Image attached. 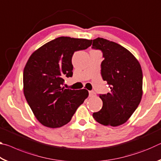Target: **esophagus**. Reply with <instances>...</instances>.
I'll use <instances>...</instances> for the list:
<instances>
[{
	"mask_svg": "<svg viewBox=\"0 0 161 161\" xmlns=\"http://www.w3.org/2000/svg\"><path fill=\"white\" fill-rule=\"evenodd\" d=\"M89 97H94V96H95V95H96V93H95L94 91H89Z\"/></svg>",
	"mask_w": 161,
	"mask_h": 161,
	"instance_id": "1",
	"label": "esophagus"
}]
</instances>
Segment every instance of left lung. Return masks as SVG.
Returning a JSON list of instances; mask_svg holds the SVG:
<instances>
[{
    "label": "left lung",
    "instance_id": "left-lung-1",
    "mask_svg": "<svg viewBox=\"0 0 161 161\" xmlns=\"http://www.w3.org/2000/svg\"><path fill=\"white\" fill-rule=\"evenodd\" d=\"M92 48L102 51L104 59L101 64V75L111 89L107 94L99 95L103 107L93 113V117L104 126H120L131 116L142 98L141 64L127 49L103 38L93 40Z\"/></svg>",
    "mask_w": 161,
    "mask_h": 161
}]
</instances>
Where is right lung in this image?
Returning <instances> with one entry per match:
<instances>
[{
    "instance_id": "right-lung-1",
    "label": "right lung",
    "mask_w": 161,
    "mask_h": 161,
    "mask_svg": "<svg viewBox=\"0 0 161 161\" xmlns=\"http://www.w3.org/2000/svg\"><path fill=\"white\" fill-rule=\"evenodd\" d=\"M92 43V40L59 37L38 48L29 58L23 71V92L43 126H63L88 97L86 89L72 90L63 84L64 78L73 74V54Z\"/></svg>"
}]
</instances>
